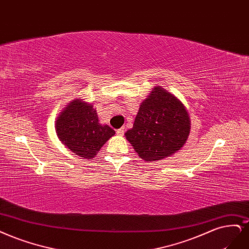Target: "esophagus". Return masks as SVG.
Returning <instances> with one entry per match:
<instances>
[{"label": "esophagus", "mask_w": 249, "mask_h": 249, "mask_svg": "<svg viewBox=\"0 0 249 249\" xmlns=\"http://www.w3.org/2000/svg\"><path fill=\"white\" fill-rule=\"evenodd\" d=\"M124 131H125L124 127H121V128H118V130H116V134L119 136H123L124 134Z\"/></svg>", "instance_id": "1"}]
</instances>
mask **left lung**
Masks as SVG:
<instances>
[{"mask_svg":"<svg viewBox=\"0 0 249 249\" xmlns=\"http://www.w3.org/2000/svg\"><path fill=\"white\" fill-rule=\"evenodd\" d=\"M190 128V117L181 102L158 87L141 103L134 125L125 137L141 159L154 161L181 148Z\"/></svg>","mask_w":249,"mask_h":249,"instance_id":"1","label":"left lung"}]
</instances>
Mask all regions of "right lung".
<instances>
[{
	"label": "right lung",
	"mask_w": 249,
	"mask_h": 249,
	"mask_svg": "<svg viewBox=\"0 0 249 249\" xmlns=\"http://www.w3.org/2000/svg\"><path fill=\"white\" fill-rule=\"evenodd\" d=\"M58 139L76 156L91 159L115 132L109 125H102L92 105L73 100L56 119Z\"/></svg>",
	"instance_id": "right-lung-1"
}]
</instances>
